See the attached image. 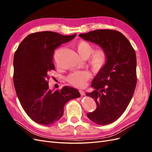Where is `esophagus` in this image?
Segmentation results:
<instances>
[{
  "mask_svg": "<svg viewBox=\"0 0 152 152\" xmlns=\"http://www.w3.org/2000/svg\"><path fill=\"white\" fill-rule=\"evenodd\" d=\"M79 92H80V94H81L82 96H84V95H85V92H84V91H82V90H80Z\"/></svg>",
  "mask_w": 152,
  "mask_h": 152,
  "instance_id": "esophagus-1",
  "label": "esophagus"
}]
</instances>
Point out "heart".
Listing matches in <instances>:
<instances>
[{"label":"heart","instance_id":"obj_1","mask_svg":"<svg viewBox=\"0 0 152 152\" xmlns=\"http://www.w3.org/2000/svg\"><path fill=\"white\" fill-rule=\"evenodd\" d=\"M75 48L80 57L84 59H87L89 57V65L95 72L99 71L100 69H102L107 62V54L105 50L102 48L93 50V45L84 40L78 42ZM89 77L90 74L88 72L84 70L77 71L70 73L67 77V80L73 86L82 87L84 86L86 82L89 79Z\"/></svg>","mask_w":152,"mask_h":152}]
</instances>
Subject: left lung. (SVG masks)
I'll use <instances>...</instances> for the list:
<instances>
[{"label": "left lung", "mask_w": 152, "mask_h": 152, "mask_svg": "<svg viewBox=\"0 0 152 152\" xmlns=\"http://www.w3.org/2000/svg\"><path fill=\"white\" fill-rule=\"evenodd\" d=\"M80 37L104 49L107 60L92 82L94 90L86 96L93 98L96 110L87 113L91 121L107 125L125 112L134 94L137 83L136 56L129 41L113 30H96Z\"/></svg>", "instance_id": "8db88e82"}]
</instances>
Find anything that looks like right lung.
<instances>
[{"mask_svg": "<svg viewBox=\"0 0 152 152\" xmlns=\"http://www.w3.org/2000/svg\"><path fill=\"white\" fill-rule=\"evenodd\" d=\"M76 35L36 32L26 37L16 50L14 85L23 108L36 123L49 126L57 122L68 101L80 96L79 91L71 87L51 91L48 81L49 72L55 70L53 61L55 49L72 40Z\"/></svg>", "mask_w": 152, "mask_h": 152, "instance_id": "add662e5", "label": "right lung"}]
</instances>
